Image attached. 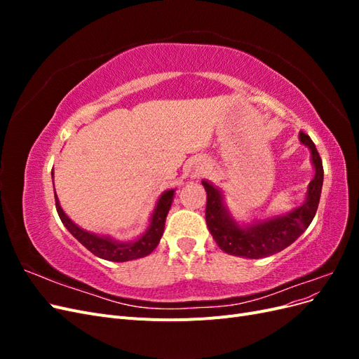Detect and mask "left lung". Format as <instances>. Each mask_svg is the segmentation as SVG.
<instances>
[{
  "mask_svg": "<svg viewBox=\"0 0 359 359\" xmlns=\"http://www.w3.org/2000/svg\"><path fill=\"white\" fill-rule=\"evenodd\" d=\"M299 142L310 149L314 177L307 187L306 201L285 214L256 219L247 224L238 223L224 203L223 191L212 182L202 180V186L206 190V226L224 253L247 259L276 255L295 243L310 226L320 199L323 166L310 136L299 132Z\"/></svg>",
  "mask_w": 359,
  "mask_h": 359,
  "instance_id": "8db88e82",
  "label": "left lung"
}]
</instances>
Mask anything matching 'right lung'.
<instances>
[{
    "instance_id": "obj_1",
    "label": "right lung",
    "mask_w": 359,
    "mask_h": 359,
    "mask_svg": "<svg viewBox=\"0 0 359 359\" xmlns=\"http://www.w3.org/2000/svg\"><path fill=\"white\" fill-rule=\"evenodd\" d=\"M173 196H175V189L166 190L160 194V198L156 203V208L149 217V224L147 227V231L132 241H118L109 235H99L90 231H85L73 220H70L69 215L64 212L57 194L55 205L62 224L66 226L67 231L76 238V240H78L85 248H88L93 255L104 260H111V262H127V260L145 257L154 252V248L160 243L163 232H165L166 217L172 206Z\"/></svg>"
}]
</instances>
